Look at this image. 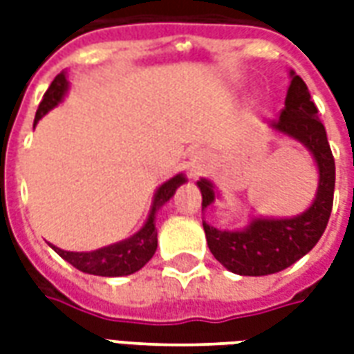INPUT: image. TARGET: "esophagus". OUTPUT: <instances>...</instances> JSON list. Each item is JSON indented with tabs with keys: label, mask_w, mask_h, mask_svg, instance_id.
<instances>
[{
	"label": "esophagus",
	"mask_w": 354,
	"mask_h": 354,
	"mask_svg": "<svg viewBox=\"0 0 354 354\" xmlns=\"http://www.w3.org/2000/svg\"><path fill=\"white\" fill-rule=\"evenodd\" d=\"M203 167H205V162H203V157H193L192 161V170L197 174L199 170H203Z\"/></svg>",
	"instance_id": "34e87169"
}]
</instances>
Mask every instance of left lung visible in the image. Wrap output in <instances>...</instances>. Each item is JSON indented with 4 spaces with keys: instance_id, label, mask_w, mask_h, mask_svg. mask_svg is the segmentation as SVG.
Wrapping results in <instances>:
<instances>
[{
    "instance_id": "left-lung-1",
    "label": "left lung",
    "mask_w": 354,
    "mask_h": 354,
    "mask_svg": "<svg viewBox=\"0 0 354 354\" xmlns=\"http://www.w3.org/2000/svg\"><path fill=\"white\" fill-rule=\"evenodd\" d=\"M290 77L284 109L269 127L301 142L311 151L319 167V189L311 207L294 218H254L239 231L216 230L203 220L210 252L231 273L246 277L279 273L319 243L330 220L335 185L334 155L305 81L294 72H290ZM197 185L203 193V208H207L216 199L214 185L205 178Z\"/></svg>"
}]
</instances>
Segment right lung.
I'll return each instance as SVG.
<instances>
[{
  "label": "right lung",
  "instance_id": "1",
  "mask_svg": "<svg viewBox=\"0 0 354 354\" xmlns=\"http://www.w3.org/2000/svg\"><path fill=\"white\" fill-rule=\"evenodd\" d=\"M66 91H68V80H66V73L62 72L53 80L47 93L43 94V100L39 104V108H37V113H35L34 127L47 111H50L62 102ZM184 182V174H176L155 192L153 205H151L146 223L132 237L124 239V241L115 243V245L93 250V252H68V250H62L58 246L50 245L53 250L60 258H64L68 263H72L75 269L83 271V273L98 274V277H124V274L136 273L153 258L155 250H157V230H155L157 210L176 193L178 187Z\"/></svg>",
  "mask_w": 354,
  "mask_h": 354
}]
</instances>
